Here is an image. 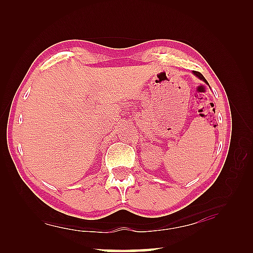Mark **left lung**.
<instances>
[{"instance_id":"1","label":"left lung","mask_w":253,"mask_h":253,"mask_svg":"<svg viewBox=\"0 0 253 253\" xmlns=\"http://www.w3.org/2000/svg\"><path fill=\"white\" fill-rule=\"evenodd\" d=\"M192 73H193V75H196V76H197L199 79H201L202 82H204V83H206V84H208L207 79L202 76V74H200V73H199V72H192Z\"/></svg>"}]
</instances>
